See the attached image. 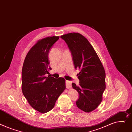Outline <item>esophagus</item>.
Returning <instances> with one entry per match:
<instances>
[{
	"label": "esophagus",
	"mask_w": 132,
	"mask_h": 132,
	"mask_svg": "<svg viewBox=\"0 0 132 132\" xmlns=\"http://www.w3.org/2000/svg\"><path fill=\"white\" fill-rule=\"evenodd\" d=\"M66 86L68 89H71L72 87V83L71 81H66Z\"/></svg>",
	"instance_id": "34e87169"
}]
</instances>
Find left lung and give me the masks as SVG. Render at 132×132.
I'll list each match as a JSON object with an SVG mask.
<instances>
[{"mask_svg": "<svg viewBox=\"0 0 132 132\" xmlns=\"http://www.w3.org/2000/svg\"><path fill=\"white\" fill-rule=\"evenodd\" d=\"M71 50L75 68L80 70L77 74L78 86L73 83V88L80 95L77 107L86 112L93 111L102 100L106 89V73L101 61L90 43L82 34L69 33L61 36Z\"/></svg>", "mask_w": 132, "mask_h": 132, "instance_id": "8db88e82", "label": "left lung"}]
</instances>
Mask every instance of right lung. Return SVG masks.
Instances as JSON below:
<instances>
[{"label":"right lung","instance_id":"1","mask_svg":"<svg viewBox=\"0 0 132 132\" xmlns=\"http://www.w3.org/2000/svg\"><path fill=\"white\" fill-rule=\"evenodd\" d=\"M59 36L39 40L26 55L22 71V90L30 106L40 113H46L54 107L60 95L66 89L65 80L48 76L50 48Z\"/></svg>","mask_w":132,"mask_h":132}]
</instances>
